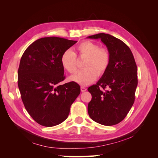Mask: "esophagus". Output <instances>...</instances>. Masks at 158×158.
Returning a JSON list of instances; mask_svg holds the SVG:
<instances>
[{"instance_id": "34e87169", "label": "esophagus", "mask_w": 158, "mask_h": 158, "mask_svg": "<svg viewBox=\"0 0 158 158\" xmlns=\"http://www.w3.org/2000/svg\"><path fill=\"white\" fill-rule=\"evenodd\" d=\"M80 89H81V92H85V91L87 90L86 88H84V87H82V86L80 88Z\"/></svg>"}]
</instances>
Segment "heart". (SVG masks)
Returning <instances> with one entry per match:
<instances>
[{"mask_svg":"<svg viewBox=\"0 0 158 158\" xmlns=\"http://www.w3.org/2000/svg\"><path fill=\"white\" fill-rule=\"evenodd\" d=\"M80 57L85 58L84 63L85 69L78 72L70 77V80L81 85H87L96 79L97 76L103 75L110 64V54L106 48L89 41L81 43L77 47ZM60 61L63 68L69 73H74L77 70L76 55L70 50H66L61 55Z\"/></svg>","mask_w":158,"mask_h":158,"instance_id":"1","label":"heart"}]
</instances>
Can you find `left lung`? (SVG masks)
<instances>
[{
    "label": "left lung",
    "instance_id": "obj_1",
    "mask_svg": "<svg viewBox=\"0 0 158 158\" xmlns=\"http://www.w3.org/2000/svg\"><path fill=\"white\" fill-rule=\"evenodd\" d=\"M87 38L101 40L111 57L106 73L88 89L92 96L88 106L89 116L103 125H117L125 118L135 102L138 85L135 58L125 43L113 35L101 33ZM107 87V90H102Z\"/></svg>",
    "mask_w": 158,
    "mask_h": 158
}]
</instances>
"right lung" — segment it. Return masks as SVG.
<instances>
[{
    "label": "right lung",
    "mask_w": 158,
    "mask_h": 158,
    "mask_svg": "<svg viewBox=\"0 0 158 158\" xmlns=\"http://www.w3.org/2000/svg\"><path fill=\"white\" fill-rule=\"evenodd\" d=\"M76 42L57 37L41 38L22 56L18 71L22 100L30 115L42 126L53 127L66 120L80 93L74 82L59 84L65 78L61 55Z\"/></svg>",
    "instance_id": "right-lung-1"
}]
</instances>
